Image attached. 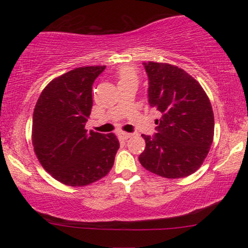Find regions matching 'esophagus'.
Returning a JSON list of instances; mask_svg holds the SVG:
<instances>
[{
  "instance_id": "obj_1",
  "label": "esophagus",
  "mask_w": 248,
  "mask_h": 248,
  "mask_svg": "<svg viewBox=\"0 0 248 248\" xmlns=\"http://www.w3.org/2000/svg\"><path fill=\"white\" fill-rule=\"evenodd\" d=\"M118 135H120V137L123 139V140H127V139H130L132 135V133H126V132H120V133H118Z\"/></svg>"
}]
</instances>
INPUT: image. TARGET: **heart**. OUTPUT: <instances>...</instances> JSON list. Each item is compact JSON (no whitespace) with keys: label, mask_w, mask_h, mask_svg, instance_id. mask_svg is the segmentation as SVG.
Segmentation results:
<instances>
[{"label":"heart","mask_w":248,"mask_h":248,"mask_svg":"<svg viewBox=\"0 0 248 248\" xmlns=\"http://www.w3.org/2000/svg\"><path fill=\"white\" fill-rule=\"evenodd\" d=\"M118 76H120L121 81H125L130 79H135L137 74H135V71L134 69H132V67H123V69H121L120 72H118Z\"/></svg>","instance_id":"heart-1"}]
</instances>
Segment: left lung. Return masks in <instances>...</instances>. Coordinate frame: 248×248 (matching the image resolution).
Wrapping results in <instances>:
<instances>
[{
	"mask_svg": "<svg viewBox=\"0 0 248 248\" xmlns=\"http://www.w3.org/2000/svg\"><path fill=\"white\" fill-rule=\"evenodd\" d=\"M148 101L160 113L154 135H144L139 160L147 170L182 178L201 167L213 141L215 117L208 96L184 70L167 63H143Z\"/></svg>",
	"mask_w": 248,
	"mask_h": 248,
	"instance_id": "8db88e82",
	"label": "left lung"
}]
</instances>
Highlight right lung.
I'll use <instances>...</instances> for the list:
<instances>
[{"instance_id": "obj_1", "label": "right lung", "mask_w": 248, "mask_h": 248, "mask_svg": "<svg viewBox=\"0 0 248 248\" xmlns=\"http://www.w3.org/2000/svg\"><path fill=\"white\" fill-rule=\"evenodd\" d=\"M106 66L77 67L47 84L32 116V145L40 164L69 186H84L106 176L120 142L115 134L90 131L93 84Z\"/></svg>"}]
</instances>
